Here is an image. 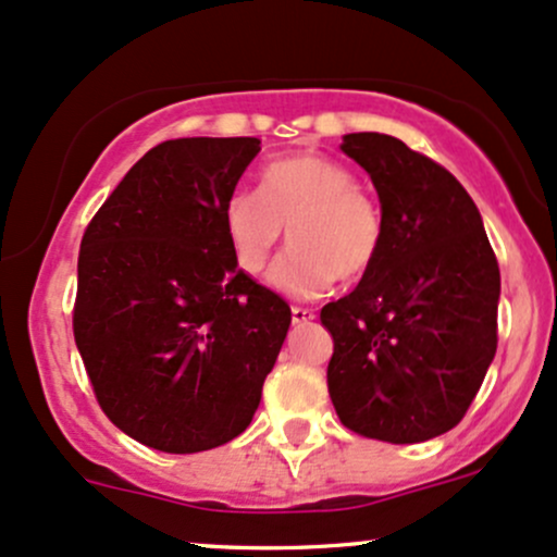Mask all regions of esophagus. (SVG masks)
<instances>
[{"label": "esophagus", "mask_w": 557, "mask_h": 557, "mask_svg": "<svg viewBox=\"0 0 557 557\" xmlns=\"http://www.w3.org/2000/svg\"><path fill=\"white\" fill-rule=\"evenodd\" d=\"M290 317H293V325H307V322L314 320V309H307V307H293L290 309Z\"/></svg>", "instance_id": "obj_1"}]
</instances>
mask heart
<instances>
[{"instance_id":"1","label":"heart","mask_w":557,"mask_h":557,"mask_svg":"<svg viewBox=\"0 0 557 557\" xmlns=\"http://www.w3.org/2000/svg\"><path fill=\"white\" fill-rule=\"evenodd\" d=\"M240 272L256 274L288 227L293 248L269 269L290 296H320L335 280H359L383 248V216L344 163L317 152L280 158L261 171L259 193L235 189L222 209Z\"/></svg>"}]
</instances>
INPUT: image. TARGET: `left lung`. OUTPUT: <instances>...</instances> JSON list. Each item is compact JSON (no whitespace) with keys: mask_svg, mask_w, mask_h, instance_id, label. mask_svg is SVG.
<instances>
[{"mask_svg":"<svg viewBox=\"0 0 557 557\" xmlns=\"http://www.w3.org/2000/svg\"><path fill=\"white\" fill-rule=\"evenodd\" d=\"M383 216L375 267L322 307L333 335L327 391L341 423L418 444L466 418L497 351L499 267L466 187L401 139L346 134Z\"/></svg>","mask_w":557,"mask_h":557,"instance_id":"8db88e82","label":"left lung"}]
</instances>
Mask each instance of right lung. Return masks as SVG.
Returning a JSON list of instances; mask_svg holds the SVG:
<instances>
[{
  "label": "right lung",
  "mask_w": 557,
  "mask_h": 557,
  "mask_svg": "<svg viewBox=\"0 0 557 557\" xmlns=\"http://www.w3.org/2000/svg\"><path fill=\"white\" fill-rule=\"evenodd\" d=\"M256 137L169 139L89 222L73 335L110 423L169 455L240 436L290 327V307L240 272L222 209Z\"/></svg>",
  "instance_id": "add662e5"
}]
</instances>
